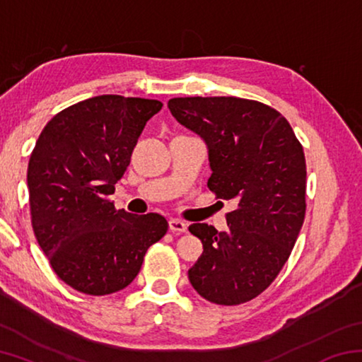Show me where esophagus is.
<instances>
[{
    "label": "esophagus",
    "mask_w": 362,
    "mask_h": 362,
    "mask_svg": "<svg viewBox=\"0 0 362 362\" xmlns=\"http://www.w3.org/2000/svg\"><path fill=\"white\" fill-rule=\"evenodd\" d=\"M169 230L173 233H177V235H182V233L187 231V225L182 222V220L177 218H170L169 220Z\"/></svg>",
    "instance_id": "obj_1"
}]
</instances>
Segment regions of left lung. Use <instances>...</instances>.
I'll use <instances>...</instances> for the list:
<instances>
[{
    "label": "left lung",
    "instance_id": "left-lung-1",
    "mask_svg": "<svg viewBox=\"0 0 362 362\" xmlns=\"http://www.w3.org/2000/svg\"><path fill=\"white\" fill-rule=\"evenodd\" d=\"M168 107L180 124L206 140L211 192L238 204L226 214V231L207 223L188 226L204 249L188 279L212 303H246L276 279L303 225V146L289 121L262 102L175 97Z\"/></svg>",
    "mask_w": 362,
    "mask_h": 362
}]
</instances>
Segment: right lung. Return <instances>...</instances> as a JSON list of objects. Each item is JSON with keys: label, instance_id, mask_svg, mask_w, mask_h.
I'll use <instances>...</instances> for the list:
<instances>
[{"label": "right lung", "instance_id": "obj_1", "mask_svg": "<svg viewBox=\"0 0 362 362\" xmlns=\"http://www.w3.org/2000/svg\"><path fill=\"white\" fill-rule=\"evenodd\" d=\"M159 100L97 95L59 112L28 161L32 226L57 276L88 296L129 286L151 244L168 231L159 214L134 216L110 199Z\"/></svg>", "mask_w": 362, "mask_h": 362}]
</instances>
